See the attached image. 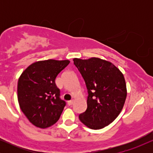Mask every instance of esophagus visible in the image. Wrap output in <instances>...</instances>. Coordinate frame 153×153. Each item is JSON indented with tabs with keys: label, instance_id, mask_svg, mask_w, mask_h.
Returning <instances> with one entry per match:
<instances>
[{
	"label": "esophagus",
	"instance_id": "esophagus-1",
	"mask_svg": "<svg viewBox=\"0 0 153 153\" xmlns=\"http://www.w3.org/2000/svg\"><path fill=\"white\" fill-rule=\"evenodd\" d=\"M73 103H74V101L73 100H71V101H69L68 102V104L69 105V106H71V105L73 104Z\"/></svg>",
	"mask_w": 153,
	"mask_h": 153
}]
</instances>
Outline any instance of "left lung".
I'll use <instances>...</instances> for the list:
<instances>
[{
	"instance_id": "left-lung-1",
	"label": "left lung",
	"mask_w": 153,
	"mask_h": 153,
	"mask_svg": "<svg viewBox=\"0 0 153 153\" xmlns=\"http://www.w3.org/2000/svg\"><path fill=\"white\" fill-rule=\"evenodd\" d=\"M88 89L87 109L79 115L82 124L100 129L113 122L122 111L127 85L123 73L109 61L99 57L73 59Z\"/></svg>"
}]
</instances>
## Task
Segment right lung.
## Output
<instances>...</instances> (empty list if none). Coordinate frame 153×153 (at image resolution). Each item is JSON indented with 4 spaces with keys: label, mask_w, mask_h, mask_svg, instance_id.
<instances>
[{
    "label": "right lung",
    "mask_w": 153,
    "mask_h": 153,
    "mask_svg": "<svg viewBox=\"0 0 153 153\" xmlns=\"http://www.w3.org/2000/svg\"><path fill=\"white\" fill-rule=\"evenodd\" d=\"M70 60L47 59L35 62L20 75L17 86L19 106L36 127L46 129L58 121L65 102L55 84L57 75Z\"/></svg>",
    "instance_id": "right-lung-1"
}]
</instances>
